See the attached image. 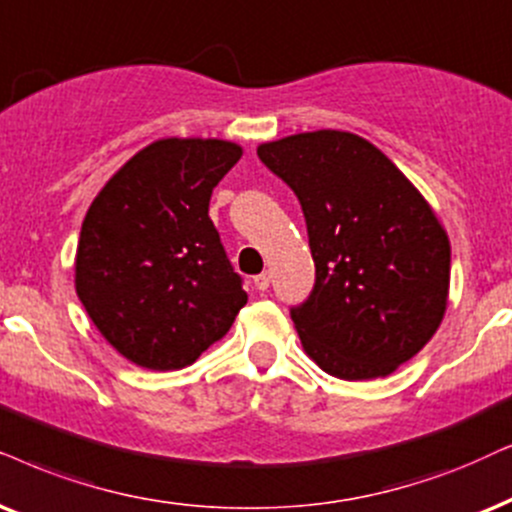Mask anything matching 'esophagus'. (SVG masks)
I'll return each mask as SVG.
<instances>
[{
    "label": "esophagus",
    "instance_id": "1",
    "mask_svg": "<svg viewBox=\"0 0 512 512\" xmlns=\"http://www.w3.org/2000/svg\"><path fill=\"white\" fill-rule=\"evenodd\" d=\"M269 283H271V274H269V271H262L260 276H255V288L262 290V293L269 288Z\"/></svg>",
    "mask_w": 512,
    "mask_h": 512
}]
</instances>
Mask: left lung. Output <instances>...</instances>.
<instances>
[{
    "mask_svg": "<svg viewBox=\"0 0 512 512\" xmlns=\"http://www.w3.org/2000/svg\"><path fill=\"white\" fill-rule=\"evenodd\" d=\"M257 155L300 200L316 281L290 309L304 352L342 380L390 375L444 319L451 245L428 200L371 141L293 134Z\"/></svg>",
    "mask_w": 512,
    "mask_h": 512,
    "instance_id": "1",
    "label": "left lung"
}]
</instances>
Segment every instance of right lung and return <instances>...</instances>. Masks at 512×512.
Masks as SVG:
<instances>
[{
	"label": "right lung",
	"instance_id": "add662e5",
	"mask_svg": "<svg viewBox=\"0 0 512 512\" xmlns=\"http://www.w3.org/2000/svg\"><path fill=\"white\" fill-rule=\"evenodd\" d=\"M241 155L222 139L153 141L89 205L75 290L103 338L132 364H193L248 302L208 215L212 189Z\"/></svg>",
	"mask_w": 512,
	"mask_h": 512
}]
</instances>
